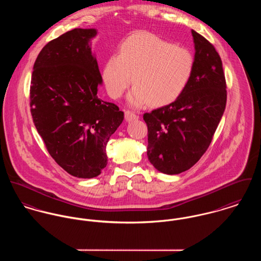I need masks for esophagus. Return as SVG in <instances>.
Segmentation results:
<instances>
[{
    "mask_svg": "<svg viewBox=\"0 0 261 261\" xmlns=\"http://www.w3.org/2000/svg\"><path fill=\"white\" fill-rule=\"evenodd\" d=\"M124 119H125L126 121H133V120H136V119H139V117H138L136 114H134L133 112L126 111V112L124 113Z\"/></svg>",
    "mask_w": 261,
    "mask_h": 261,
    "instance_id": "34e87169",
    "label": "esophagus"
}]
</instances>
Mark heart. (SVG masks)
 <instances>
[{
  "instance_id": "b5f03b06",
  "label": "heart",
  "mask_w": 261,
  "mask_h": 261,
  "mask_svg": "<svg viewBox=\"0 0 261 261\" xmlns=\"http://www.w3.org/2000/svg\"><path fill=\"white\" fill-rule=\"evenodd\" d=\"M194 67L187 47L173 46L145 31L132 34L109 58L102 69L108 94L119 98L132 84L127 95L134 108L164 107L175 101L189 86Z\"/></svg>"
}]
</instances>
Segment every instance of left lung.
I'll use <instances>...</instances> for the list:
<instances>
[{"label":"left lung","mask_w":261,"mask_h":261,"mask_svg":"<svg viewBox=\"0 0 261 261\" xmlns=\"http://www.w3.org/2000/svg\"><path fill=\"white\" fill-rule=\"evenodd\" d=\"M194 67L189 86L175 101L143 115L147 158L159 171L178 174L208 148L226 105L221 59L214 46L191 30Z\"/></svg>","instance_id":"1"}]
</instances>
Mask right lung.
<instances>
[{
	"label": "right lung",
	"mask_w": 261,
	"mask_h": 261,
	"mask_svg": "<svg viewBox=\"0 0 261 261\" xmlns=\"http://www.w3.org/2000/svg\"><path fill=\"white\" fill-rule=\"evenodd\" d=\"M95 29H73L40 51L31 81V113L48 153L68 173L93 178L107 166L106 147L123 112L98 98L102 79L91 41Z\"/></svg>",
	"instance_id": "right-lung-1"
}]
</instances>
